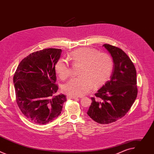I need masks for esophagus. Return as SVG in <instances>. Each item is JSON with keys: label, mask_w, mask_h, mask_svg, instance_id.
Masks as SVG:
<instances>
[{"label": "esophagus", "mask_w": 154, "mask_h": 154, "mask_svg": "<svg viewBox=\"0 0 154 154\" xmlns=\"http://www.w3.org/2000/svg\"><path fill=\"white\" fill-rule=\"evenodd\" d=\"M67 98H68V99H78L77 97L72 96H70V95H68V96H67Z\"/></svg>", "instance_id": "34e87169"}]
</instances>
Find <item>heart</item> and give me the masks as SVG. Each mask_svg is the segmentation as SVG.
Masks as SVG:
<instances>
[{
  "label": "heart",
  "mask_w": 154,
  "mask_h": 154,
  "mask_svg": "<svg viewBox=\"0 0 154 154\" xmlns=\"http://www.w3.org/2000/svg\"><path fill=\"white\" fill-rule=\"evenodd\" d=\"M69 58L74 64H80L79 77L71 79L63 86V91L68 95L79 97L90 92L93 88L103 85L110 77L113 62L105 53H98L96 49L80 48L71 52ZM56 73L62 80L71 74L68 61L61 58L55 66Z\"/></svg>",
  "instance_id": "heart-1"
}]
</instances>
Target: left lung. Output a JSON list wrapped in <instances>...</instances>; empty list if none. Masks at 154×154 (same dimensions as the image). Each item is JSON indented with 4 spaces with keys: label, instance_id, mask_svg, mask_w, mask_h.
Masks as SVG:
<instances>
[{
    "label": "left lung",
    "instance_id": "1",
    "mask_svg": "<svg viewBox=\"0 0 154 154\" xmlns=\"http://www.w3.org/2000/svg\"><path fill=\"white\" fill-rule=\"evenodd\" d=\"M111 55L113 68L110 80L107 81L91 97L92 103L87 112L99 124L116 121L128 112L138 93L137 71L127 55L121 49L105 44L102 46Z\"/></svg>",
    "mask_w": 154,
    "mask_h": 154
}]
</instances>
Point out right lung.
I'll return each instance as SVG.
<instances>
[{
	"mask_svg": "<svg viewBox=\"0 0 154 154\" xmlns=\"http://www.w3.org/2000/svg\"><path fill=\"white\" fill-rule=\"evenodd\" d=\"M61 49H45L30 54L19 64L13 77L16 102L30 121L45 124L61 114L66 100L57 94L55 66Z\"/></svg>",
	"mask_w": 154,
	"mask_h": 154,
	"instance_id": "1",
	"label": "right lung"
}]
</instances>
